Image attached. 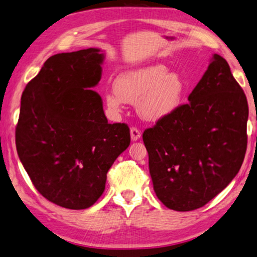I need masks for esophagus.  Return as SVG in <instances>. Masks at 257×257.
Returning a JSON list of instances; mask_svg holds the SVG:
<instances>
[{"label":"esophagus","mask_w":257,"mask_h":257,"mask_svg":"<svg viewBox=\"0 0 257 257\" xmlns=\"http://www.w3.org/2000/svg\"><path fill=\"white\" fill-rule=\"evenodd\" d=\"M131 138L132 141H138L141 138V132L138 128H135V126H133V128H131Z\"/></svg>","instance_id":"obj_1"}]
</instances>
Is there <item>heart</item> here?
Returning <instances> with one entry per match:
<instances>
[{
    "label": "heart",
    "mask_w": 257,
    "mask_h": 257,
    "mask_svg": "<svg viewBox=\"0 0 257 257\" xmlns=\"http://www.w3.org/2000/svg\"><path fill=\"white\" fill-rule=\"evenodd\" d=\"M187 93V84L176 73H169L164 64H152L123 73L115 88L105 95L107 105L119 111L125 102H138L143 118L156 121L176 111Z\"/></svg>",
    "instance_id": "b5f03b06"
}]
</instances>
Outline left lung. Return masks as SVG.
Wrapping results in <instances>:
<instances>
[{
  "instance_id": "obj_1",
  "label": "left lung",
  "mask_w": 257,
  "mask_h": 257,
  "mask_svg": "<svg viewBox=\"0 0 257 257\" xmlns=\"http://www.w3.org/2000/svg\"><path fill=\"white\" fill-rule=\"evenodd\" d=\"M187 104L143 133L156 196L176 211L203 207L240 170L247 150V97L214 54Z\"/></svg>"
}]
</instances>
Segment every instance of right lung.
<instances>
[{"instance_id": "obj_1", "label": "right lung", "mask_w": 257, "mask_h": 257, "mask_svg": "<svg viewBox=\"0 0 257 257\" xmlns=\"http://www.w3.org/2000/svg\"><path fill=\"white\" fill-rule=\"evenodd\" d=\"M97 48L62 53L44 62L21 97L15 141L37 191L67 209L91 207L103 194L107 173L131 145L125 123H108Z\"/></svg>"}]
</instances>
